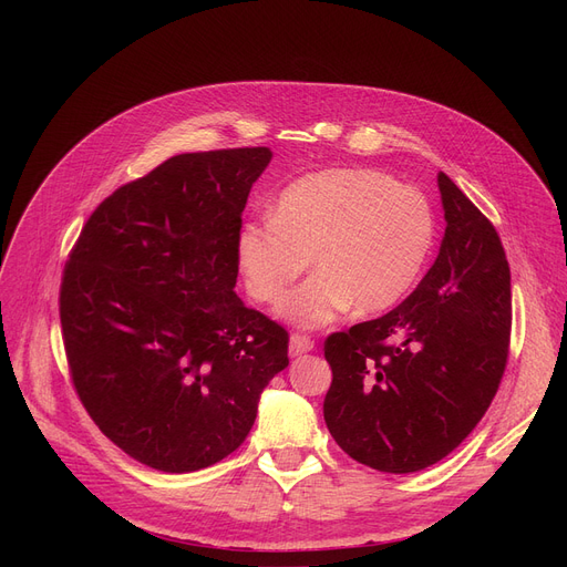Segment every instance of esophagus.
<instances>
[{"label":"esophagus","instance_id":"34e87169","mask_svg":"<svg viewBox=\"0 0 567 567\" xmlns=\"http://www.w3.org/2000/svg\"><path fill=\"white\" fill-rule=\"evenodd\" d=\"M315 349V340L303 336V333H293L291 340H289V353L291 355H301V353H308Z\"/></svg>","mask_w":567,"mask_h":567}]
</instances>
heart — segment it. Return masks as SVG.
I'll return each instance as SVG.
<instances>
[{
    "label": "heart",
    "mask_w": 567,
    "mask_h": 567,
    "mask_svg": "<svg viewBox=\"0 0 567 567\" xmlns=\"http://www.w3.org/2000/svg\"><path fill=\"white\" fill-rule=\"evenodd\" d=\"M436 238L425 193L389 174L333 167L287 184L271 218H250L236 234V261L257 303L276 306L312 260L316 276L280 312L303 329L398 306L419 282Z\"/></svg>",
    "instance_id": "b5f03b06"
}]
</instances>
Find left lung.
<instances>
[{"label":"left lung","instance_id":"1","mask_svg":"<svg viewBox=\"0 0 567 567\" xmlns=\"http://www.w3.org/2000/svg\"><path fill=\"white\" fill-rule=\"evenodd\" d=\"M445 234L434 266L379 319L331 333L323 421L340 449L377 471L413 473L481 423L508 363L511 266L494 225L436 174Z\"/></svg>","mask_w":567,"mask_h":567}]
</instances>
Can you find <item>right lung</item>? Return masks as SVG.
<instances>
[{
    "mask_svg": "<svg viewBox=\"0 0 567 567\" xmlns=\"http://www.w3.org/2000/svg\"><path fill=\"white\" fill-rule=\"evenodd\" d=\"M271 148L178 154L84 223L59 287L75 393L133 460L188 473L225 460L289 365V333L244 306L236 234Z\"/></svg>",
    "mask_w": 567,
    "mask_h": 567,
    "instance_id": "right-lung-1",
    "label": "right lung"
}]
</instances>
